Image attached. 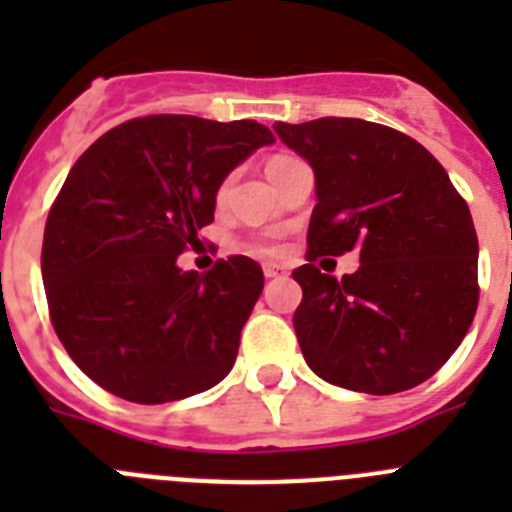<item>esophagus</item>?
<instances>
[{"label":"esophagus","mask_w":512,"mask_h":512,"mask_svg":"<svg viewBox=\"0 0 512 512\" xmlns=\"http://www.w3.org/2000/svg\"><path fill=\"white\" fill-rule=\"evenodd\" d=\"M264 274L266 277H282V274H287V269H284L282 264H264Z\"/></svg>","instance_id":"obj_1"}]
</instances>
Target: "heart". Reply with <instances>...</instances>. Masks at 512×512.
Here are the masks:
<instances>
[{"label":"heart","mask_w":512,"mask_h":512,"mask_svg":"<svg viewBox=\"0 0 512 512\" xmlns=\"http://www.w3.org/2000/svg\"><path fill=\"white\" fill-rule=\"evenodd\" d=\"M284 161H292V158H289V156H274V158H271V161H269V164H266V171H269V169H277V166L284 164Z\"/></svg>","instance_id":"1"}]
</instances>
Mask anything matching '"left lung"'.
Returning a JSON list of instances; mask_svg holds the SVG:
<instances>
[{
    "label": "left lung",
    "instance_id": "8db88e82",
    "mask_svg": "<svg viewBox=\"0 0 512 512\" xmlns=\"http://www.w3.org/2000/svg\"><path fill=\"white\" fill-rule=\"evenodd\" d=\"M315 174L307 261L359 251L343 279L305 264L295 333L325 382L395 395L441 369L467 336L479 300L467 202L410 135L356 117L274 125Z\"/></svg>",
    "mask_w": 512,
    "mask_h": 512
}]
</instances>
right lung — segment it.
Returning <instances> with one entry per match:
<instances>
[{
    "instance_id": "1",
    "label": "right lung",
    "mask_w": 512,
    "mask_h": 512,
    "mask_svg": "<svg viewBox=\"0 0 512 512\" xmlns=\"http://www.w3.org/2000/svg\"><path fill=\"white\" fill-rule=\"evenodd\" d=\"M271 143L256 120L151 115L81 153L45 223L40 269L53 328L99 387L161 405L233 369L264 271L248 256L207 274L176 259L200 246L225 176Z\"/></svg>"
}]
</instances>
